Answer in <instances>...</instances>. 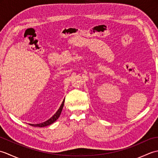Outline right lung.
Masks as SVG:
<instances>
[{"label":"right lung","instance_id":"obj_1","mask_svg":"<svg viewBox=\"0 0 158 158\" xmlns=\"http://www.w3.org/2000/svg\"><path fill=\"white\" fill-rule=\"evenodd\" d=\"M64 100H63L62 105H61V106H60L59 109L57 110V112L51 117V118L49 119L48 120L45 121V122H43L41 123H37V124H32V126H35V127H45L47 126H49V125H50V124H52L54 122H56V121L58 119V117H60V114H61V112H62L63 106H64Z\"/></svg>","mask_w":158,"mask_h":158}]
</instances>
